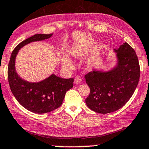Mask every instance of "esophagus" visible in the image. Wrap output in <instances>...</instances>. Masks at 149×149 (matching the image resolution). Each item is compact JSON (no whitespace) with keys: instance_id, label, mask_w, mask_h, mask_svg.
I'll list each match as a JSON object with an SVG mask.
<instances>
[{"instance_id":"1","label":"esophagus","mask_w":149,"mask_h":149,"mask_svg":"<svg viewBox=\"0 0 149 149\" xmlns=\"http://www.w3.org/2000/svg\"><path fill=\"white\" fill-rule=\"evenodd\" d=\"M82 81V79H81V77L80 76H76V78H75L74 79V83L76 84V85H78V84H80V82Z\"/></svg>"}]
</instances>
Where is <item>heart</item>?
<instances>
[{
    "label": "heart",
    "instance_id": "heart-1",
    "mask_svg": "<svg viewBox=\"0 0 149 149\" xmlns=\"http://www.w3.org/2000/svg\"><path fill=\"white\" fill-rule=\"evenodd\" d=\"M62 64L64 67H67V68L73 67V64L71 63V61H70L68 58H67V57H62Z\"/></svg>",
    "mask_w": 149,
    "mask_h": 149
}]
</instances>
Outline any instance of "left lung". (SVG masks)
Segmentation results:
<instances>
[{
    "label": "left lung",
    "mask_w": 149,
    "mask_h": 149,
    "mask_svg": "<svg viewBox=\"0 0 149 149\" xmlns=\"http://www.w3.org/2000/svg\"><path fill=\"white\" fill-rule=\"evenodd\" d=\"M114 51L115 67L106 71L94 69L85 76L90 88L86 104L98 113H110L122 107L131 98L139 82L140 69L135 50L125 42Z\"/></svg>",
    "instance_id": "left-lung-1"
}]
</instances>
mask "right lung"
Returning a JSON list of instances; mask_svg holds the SVG:
<instances>
[{
  "mask_svg": "<svg viewBox=\"0 0 149 149\" xmlns=\"http://www.w3.org/2000/svg\"><path fill=\"white\" fill-rule=\"evenodd\" d=\"M53 34H37L23 41L12 51L8 64V78L12 94L26 110L36 114L50 112L62 105L66 92L73 87V78H60L52 74L40 82H31L22 79L15 69L16 57L19 50L34 42L49 39Z\"/></svg>",
  "mask_w": 149,
  "mask_h": 149,
  "instance_id": "right-lung-1",
  "label": "right lung"
}]
</instances>
